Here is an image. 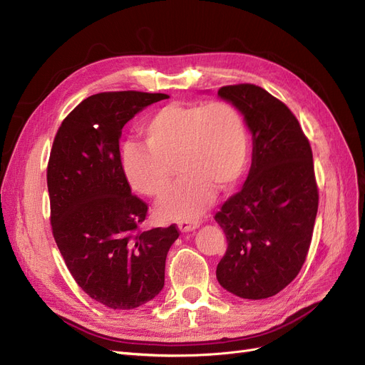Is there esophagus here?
<instances>
[{
	"label": "esophagus",
	"instance_id": "34e87169",
	"mask_svg": "<svg viewBox=\"0 0 365 365\" xmlns=\"http://www.w3.org/2000/svg\"><path fill=\"white\" fill-rule=\"evenodd\" d=\"M199 225H200V220H180L178 222V228L182 232H188V231L196 230Z\"/></svg>",
	"mask_w": 365,
	"mask_h": 365
}]
</instances>
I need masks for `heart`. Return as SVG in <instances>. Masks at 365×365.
<instances>
[{"instance_id": "b5f03b06", "label": "heart", "mask_w": 365, "mask_h": 365, "mask_svg": "<svg viewBox=\"0 0 365 365\" xmlns=\"http://www.w3.org/2000/svg\"><path fill=\"white\" fill-rule=\"evenodd\" d=\"M143 133L148 145L123 148V170L135 192L165 196L173 181V163L184 172L158 207L166 219H197L215 200L216 185L230 190L246 170L247 128L230 103L169 104L149 118Z\"/></svg>"}]
</instances>
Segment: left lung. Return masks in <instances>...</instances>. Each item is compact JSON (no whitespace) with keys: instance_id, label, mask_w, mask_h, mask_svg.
<instances>
[{"instance_id":"1","label":"left lung","mask_w":365,"mask_h":365,"mask_svg":"<svg viewBox=\"0 0 365 365\" xmlns=\"http://www.w3.org/2000/svg\"><path fill=\"white\" fill-rule=\"evenodd\" d=\"M252 133L249 177L216 212L226 252L219 284L243 299H266L290 284L307 259L319 208L312 150L302 127L278 98L255 84L223 86Z\"/></svg>"}]
</instances>
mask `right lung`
Masks as SVG:
<instances>
[{"label": "right lung", "instance_id": "right-lung-1", "mask_svg": "<svg viewBox=\"0 0 365 365\" xmlns=\"http://www.w3.org/2000/svg\"><path fill=\"white\" fill-rule=\"evenodd\" d=\"M165 93L103 92L63 119L49 154L46 182L51 230L72 278L111 309H133L165 285L177 225L142 231L148 204L131 193L119 139L135 113Z\"/></svg>", "mask_w": 365, "mask_h": 365}]
</instances>
